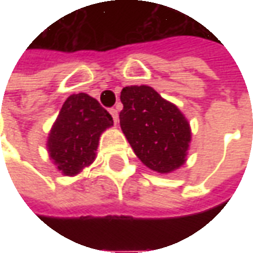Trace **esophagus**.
Instances as JSON below:
<instances>
[{
	"instance_id": "esophagus-1",
	"label": "esophagus",
	"mask_w": 253,
	"mask_h": 253,
	"mask_svg": "<svg viewBox=\"0 0 253 253\" xmlns=\"http://www.w3.org/2000/svg\"><path fill=\"white\" fill-rule=\"evenodd\" d=\"M110 112L111 115H112V118H114V121L118 122V110H116V108H111Z\"/></svg>"
}]
</instances>
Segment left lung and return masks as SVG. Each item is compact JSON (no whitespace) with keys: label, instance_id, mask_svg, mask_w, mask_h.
I'll return each instance as SVG.
<instances>
[{"label":"left lung","instance_id":"8db88e82","mask_svg":"<svg viewBox=\"0 0 253 253\" xmlns=\"http://www.w3.org/2000/svg\"><path fill=\"white\" fill-rule=\"evenodd\" d=\"M121 127L134 153L159 173H170L186 163L190 123L180 110L148 85L122 89Z\"/></svg>","mask_w":253,"mask_h":253}]
</instances>
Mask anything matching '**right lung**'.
Returning a JSON list of instances; mask_svg holds the SVG:
<instances>
[{"label":"right lung","instance_id":"right-lung-1","mask_svg":"<svg viewBox=\"0 0 253 253\" xmlns=\"http://www.w3.org/2000/svg\"><path fill=\"white\" fill-rule=\"evenodd\" d=\"M114 125L112 116L86 93L72 94L52 125L47 149L65 176H76L92 164L101 132Z\"/></svg>","mask_w":253,"mask_h":253}]
</instances>
